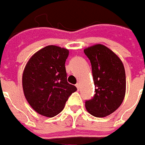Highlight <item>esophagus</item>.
I'll list each match as a JSON object with an SVG mask.
<instances>
[{"label": "esophagus", "instance_id": "1", "mask_svg": "<svg viewBox=\"0 0 145 145\" xmlns=\"http://www.w3.org/2000/svg\"><path fill=\"white\" fill-rule=\"evenodd\" d=\"M80 83H78V84H76V87H77V89L79 90L80 89Z\"/></svg>", "mask_w": 145, "mask_h": 145}]
</instances>
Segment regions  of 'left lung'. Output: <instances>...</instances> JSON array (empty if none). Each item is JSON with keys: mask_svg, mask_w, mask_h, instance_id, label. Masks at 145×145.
<instances>
[{"mask_svg": "<svg viewBox=\"0 0 145 145\" xmlns=\"http://www.w3.org/2000/svg\"><path fill=\"white\" fill-rule=\"evenodd\" d=\"M90 59L95 86V94L86 101L85 107L95 117H105L121 105L126 94V73L118 55L101 44L85 48Z\"/></svg>", "mask_w": 145, "mask_h": 145, "instance_id": "obj_1", "label": "left lung"}]
</instances>
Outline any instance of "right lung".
<instances>
[{"instance_id": "obj_1", "label": "right lung", "mask_w": 145, "mask_h": 145, "mask_svg": "<svg viewBox=\"0 0 145 145\" xmlns=\"http://www.w3.org/2000/svg\"><path fill=\"white\" fill-rule=\"evenodd\" d=\"M69 53L66 48L48 45L32 55L25 65L23 93L33 109L42 116L60 113L69 97L77 91L67 82L65 63Z\"/></svg>"}]
</instances>
